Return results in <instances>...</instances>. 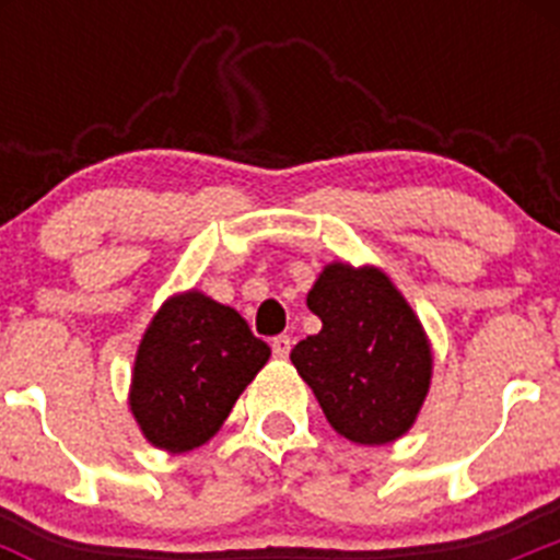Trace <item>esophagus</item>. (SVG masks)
<instances>
[{
	"mask_svg": "<svg viewBox=\"0 0 560 560\" xmlns=\"http://www.w3.org/2000/svg\"><path fill=\"white\" fill-rule=\"evenodd\" d=\"M291 345H294V341H291L289 334H280V336H275V339H271V350H275L277 359H285V355H289V350H291Z\"/></svg>",
	"mask_w": 560,
	"mask_h": 560,
	"instance_id": "esophagus-1",
	"label": "esophagus"
}]
</instances>
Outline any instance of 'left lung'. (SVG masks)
<instances>
[{"label": "left lung", "mask_w": 560, "mask_h": 560, "mask_svg": "<svg viewBox=\"0 0 560 560\" xmlns=\"http://www.w3.org/2000/svg\"><path fill=\"white\" fill-rule=\"evenodd\" d=\"M323 330L291 350L325 418L361 446H381L415 423L429 393L427 336L387 275L334 264L308 291Z\"/></svg>", "instance_id": "8db88e82"}]
</instances>
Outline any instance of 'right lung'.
Segmentation results:
<instances>
[{
	"mask_svg": "<svg viewBox=\"0 0 560 560\" xmlns=\"http://www.w3.org/2000/svg\"><path fill=\"white\" fill-rule=\"evenodd\" d=\"M269 355L235 308L199 291L173 296L137 353L133 418L153 446L190 452L219 432Z\"/></svg>",
	"mask_w": 560,
	"mask_h": 560,
	"instance_id": "add662e5",
	"label": "right lung"
}]
</instances>
